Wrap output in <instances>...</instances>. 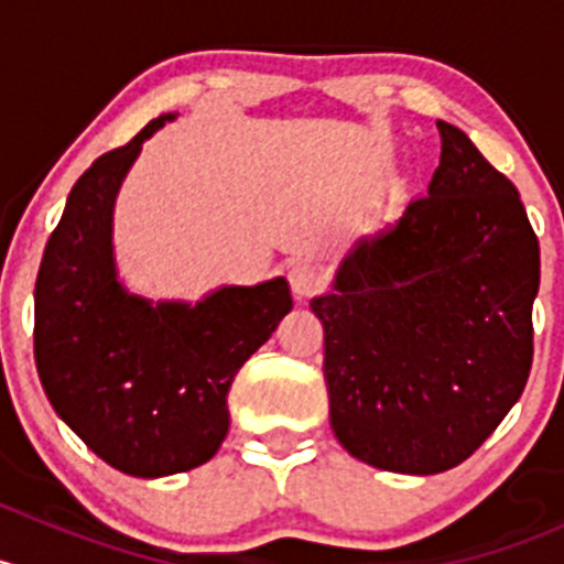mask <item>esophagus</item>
<instances>
[{
  "label": "esophagus",
  "mask_w": 564,
  "mask_h": 564,
  "mask_svg": "<svg viewBox=\"0 0 564 564\" xmlns=\"http://www.w3.org/2000/svg\"><path fill=\"white\" fill-rule=\"evenodd\" d=\"M289 286H292V292L297 294V297H311V294L322 292L324 289L322 267L308 259L292 261V267H289Z\"/></svg>",
  "instance_id": "1"
}]
</instances>
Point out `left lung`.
<instances>
[{"instance_id": "obj_1", "label": "left lung", "mask_w": 564, "mask_h": 564, "mask_svg": "<svg viewBox=\"0 0 564 564\" xmlns=\"http://www.w3.org/2000/svg\"><path fill=\"white\" fill-rule=\"evenodd\" d=\"M429 196L340 261L311 300L324 327L329 425L355 458L436 475L466 460L532 368L540 246L519 191L456 124Z\"/></svg>"}]
</instances>
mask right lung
Listing matches in <instances>:
<instances>
[{
  "label": "right lung",
  "mask_w": 564,
  "mask_h": 564,
  "mask_svg": "<svg viewBox=\"0 0 564 564\" xmlns=\"http://www.w3.org/2000/svg\"><path fill=\"white\" fill-rule=\"evenodd\" d=\"M169 119L78 176L35 283V362L51 406L95 456L133 477L187 471L218 453L237 371L292 311L286 278L224 286L196 305L150 303L117 281L113 198Z\"/></svg>",
  "instance_id": "1"
}]
</instances>
